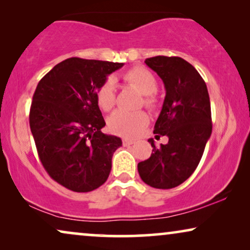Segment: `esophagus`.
<instances>
[{"label":"esophagus","mask_w":250,"mask_h":250,"mask_svg":"<svg viewBox=\"0 0 250 250\" xmlns=\"http://www.w3.org/2000/svg\"><path fill=\"white\" fill-rule=\"evenodd\" d=\"M133 143H135V140L128 139V138L123 139V145L124 146H131V145H133Z\"/></svg>","instance_id":"obj_1"}]
</instances>
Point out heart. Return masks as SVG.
<instances>
[{"mask_svg":"<svg viewBox=\"0 0 250 250\" xmlns=\"http://www.w3.org/2000/svg\"><path fill=\"white\" fill-rule=\"evenodd\" d=\"M125 83L134 86L143 94V104L148 108H155L157 98V80L151 71L143 67H133L124 74ZM97 101L101 109L108 111L115 105L116 95L111 81H105L97 90ZM149 118L145 111H127L118 109L108 119V127L112 133L123 136H134L148 125Z\"/></svg>","mask_w":250,"mask_h":250,"instance_id":"1","label":"heart"}]
</instances>
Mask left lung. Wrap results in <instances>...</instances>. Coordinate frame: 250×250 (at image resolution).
<instances>
[{
  "label": "left lung",
  "instance_id": "1",
  "mask_svg": "<svg viewBox=\"0 0 250 250\" xmlns=\"http://www.w3.org/2000/svg\"><path fill=\"white\" fill-rule=\"evenodd\" d=\"M165 85L166 95L155 124L156 138L166 135L167 145L155 146L145 162L138 164L142 181L156 189H172L189 179L197 168L211 134L210 101L203 77L180 57L146 59Z\"/></svg>",
  "mask_w": 250,
  "mask_h": 250
}]
</instances>
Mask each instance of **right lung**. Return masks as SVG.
<instances>
[{
  "instance_id": "add662e5",
  "label": "right lung",
  "mask_w": 250,
  "mask_h": 250,
  "mask_svg": "<svg viewBox=\"0 0 250 250\" xmlns=\"http://www.w3.org/2000/svg\"><path fill=\"white\" fill-rule=\"evenodd\" d=\"M124 63L69 58L37 84L29 125L41 163L54 181L88 192L107 181L121 138L104 134L97 90Z\"/></svg>"
}]
</instances>
